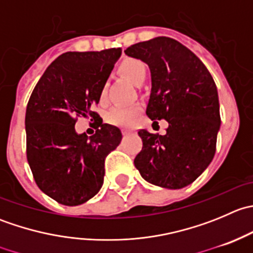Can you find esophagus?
I'll return each instance as SVG.
<instances>
[{
  "label": "esophagus",
  "mask_w": 253,
  "mask_h": 253,
  "mask_svg": "<svg viewBox=\"0 0 253 253\" xmlns=\"http://www.w3.org/2000/svg\"><path fill=\"white\" fill-rule=\"evenodd\" d=\"M122 134H124V136H127V134H129V131H127V129H122Z\"/></svg>",
  "instance_id": "1"
}]
</instances>
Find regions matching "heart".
<instances>
[{
  "label": "heart",
  "instance_id": "1",
  "mask_svg": "<svg viewBox=\"0 0 253 253\" xmlns=\"http://www.w3.org/2000/svg\"><path fill=\"white\" fill-rule=\"evenodd\" d=\"M119 71L121 75L127 77L134 84L139 85L143 83L147 76V68L142 61L137 58H126L119 66ZM108 99V84L104 83L99 90V100L100 103H105ZM141 106L138 104L134 105H115L106 114V120L111 125L120 127H131L134 124L137 117L141 114Z\"/></svg>",
  "mask_w": 253,
  "mask_h": 253
}]
</instances>
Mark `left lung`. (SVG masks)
Wrapping results in <instances>:
<instances>
[{
    "label": "left lung",
    "instance_id": "obj_1",
    "mask_svg": "<svg viewBox=\"0 0 253 253\" xmlns=\"http://www.w3.org/2000/svg\"><path fill=\"white\" fill-rule=\"evenodd\" d=\"M125 53L149 66L152 91L147 116L165 119L167 133L139 129L142 150L134 167L142 177L165 188L192 183L213 160L220 112L216 85L205 63L177 40L158 37L127 47Z\"/></svg>",
    "mask_w": 253,
    "mask_h": 253
}]
</instances>
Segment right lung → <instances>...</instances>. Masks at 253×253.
I'll list each match as a JSON object with an SVG mask.
<instances>
[{"mask_svg":"<svg viewBox=\"0 0 253 253\" xmlns=\"http://www.w3.org/2000/svg\"><path fill=\"white\" fill-rule=\"evenodd\" d=\"M121 48L66 52L46 68L25 112L27 159L38 187L65 206H78L99 192L105 158L122 138L117 127L103 124L94 111L100 86ZM78 117L94 120L96 133L78 135Z\"/></svg>","mask_w":253,"mask_h":253,"instance_id":"obj_1","label":"right lung"}]
</instances>
